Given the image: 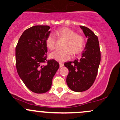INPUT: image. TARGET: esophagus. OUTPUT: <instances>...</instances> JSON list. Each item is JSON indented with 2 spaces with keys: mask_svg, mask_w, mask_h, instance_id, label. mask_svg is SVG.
<instances>
[{
  "mask_svg": "<svg viewBox=\"0 0 120 120\" xmlns=\"http://www.w3.org/2000/svg\"><path fill=\"white\" fill-rule=\"evenodd\" d=\"M59 65H60V67H63L64 66V64L63 63H59Z\"/></svg>",
  "mask_w": 120,
  "mask_h": 120,
  "instance_id": "1",
  "label": "esophagus"
}]
</instances>
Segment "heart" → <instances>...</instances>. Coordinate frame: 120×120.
I'll return each mask as SVG.
<instances>
[{"instance_id":"1","label":"heart","mask_w":120,"mask_h":120,"mask_svg":"<svg viewBox=\"0 0 120 120\" xmlns=\"http://www.w3.org/2000/svg\"><path fill=\"white\" fill-rule=\"evenodd\" d=\"M55 33L57 37L65 40L63 46L65 49L57 50L50 53V59L59 62L66 61L70 59L72 53L76 55L83 50L85 40L82 35L77 34L75 31L67 27L59 29ZM45 44L49 49H54L56 45L55 36L53 34H49L45 40Z\"/></svg>"}]
</instances>
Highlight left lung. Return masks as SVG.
Wrapping results in <instances>:
<instances>
[{"instance_id": "left-lung-1", "label": "left lung", "mask_w": 120, "mask_h": 120, "mask_svg": "<svg viewBox=\"0 0 120 120\" xmlns=\"http://www.w3.org/2000/svg\"><path fill=\"white\" fill-rule=\"evenodd\" d=\"M87 41L79 59L65 62L68 69L66 82L68 87L75 92L89 89L95 80L101 62V52L98 37L90 29L80 26Z\"/></svg>"}]
</instances>
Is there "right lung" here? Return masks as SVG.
<instances>
[{
	"mask_svg": "<svg viewBox=\"0 0 120 120\" xmlns=\"http://www.w3.org/2000/svg\"><path fill=\"white\" fill-rule=\"evenodd\" d=\"M49 26L37 25L21 35L15 48L16 67L22 82L31 91L42 94L50 90L52 79L59 68L56 60H46L45 40L50 34ZM47 63L43 65L44 62Z\"/></svg>",
	"mask_w": 120,
	"mask_h": 120,
	"instance_id": "right-lung-1",
	"label": "right lung"
}]
</instances>
